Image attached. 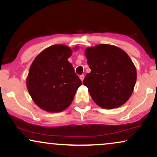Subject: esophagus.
I'll return each mask as SVG.
<instances>
[{
  "instance_id": "obj_1",
  "label": "esophagus",
  "mask_w": 157,
  "mask_h": 157,
  "mask_svg": "<svg viewBox=\"0 0 157 157\" xmlns=\"http://www.w3.org/2000/svg\"><path fill=\"white\" fill-rule=\"evenodd\" d=\"M84 77H85L84 75H80V80H81V81H83V80H84Z\"/></svg>"
}]
</instances>
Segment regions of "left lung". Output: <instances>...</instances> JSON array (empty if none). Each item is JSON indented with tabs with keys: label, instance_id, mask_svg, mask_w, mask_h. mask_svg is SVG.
Segmentation results:
<instances>
[{
	"label": "left lung",
	"instance_id": "1",
	"mask_svg": "<svg viewBox=\"0 0 157 157\" xmlns=\"http://www.w3.org/2000/svg\"><path fill=\"white\" fill-rule=\"evenodd\" d=\"M91 72L83 80L94 102L113 109L125 104L134 91L136 69L128 54L117 46L99 44L86 48Z\"/></svg>",
	"mask_w": 157,
	"mask_h": 157
}]
</instances>
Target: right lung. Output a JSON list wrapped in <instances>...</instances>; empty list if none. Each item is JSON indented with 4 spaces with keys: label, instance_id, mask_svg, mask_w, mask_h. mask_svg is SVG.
<instances>
[{
    "label": "right lung",
    "instance_id": "add662e5",
    "mask_svg": "<svg viewBox=\"0 0 157 157\" xmlns=\"http://www.w3.org/2000/svg\"><path fill=\"white\" fill-rule=\"evenodd\" d=\"M71 55L72 50L66 45H54L41 52L32 62L26 86L34 102L41 109L57 113L71 105L82 85L68 60Z\"/></svg>",
    "mask_w": 157,
    "mask_h": 157
}]
</instances>
